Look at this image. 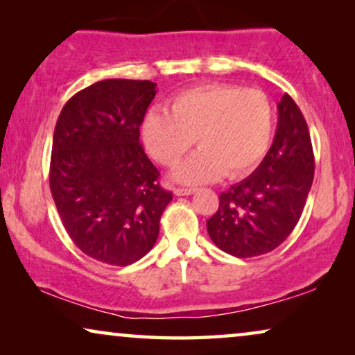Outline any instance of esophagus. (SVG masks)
<instances>
[{
  "instance_id": "1",
  "label": "esophagus",
  "mask_w": 355,
  "mask_h": 355,
  "mask_svg": "<svg viewBox=\"0 0 355 355\" xmlns=\"http://www.w3.org/2000/svg\"><path fill=\"white\" fill-rule=\"evenodd\" d=\"M196 191H193V189H191V187H176L174 189V196H178V197H181V196H191V193H193Z\"/></svg>"
}]
</instances>
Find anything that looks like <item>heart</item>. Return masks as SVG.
<instances>
[{
	"mask_svg": "<svg viewBox=\"0 0 355 355\" xmlns=\"http://www.w3.org/2000/svg\"><path fill=\"white\" fill-rule=\"evenodd\" d=\"M168 110L145 114L142 139L153 159L174 166L193 137L200 148L174 169L184 184L211 182L226 173L241 178L254 169L268 150L273 132V106L260 90L207 84L179 92Z\"/></svg>",
	"mask_w": 355,
	"mask_h": 355,
	"instance_id": "heart-1",
	"label": "heart"
}]
</instances>
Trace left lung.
<instances>
[{
    "mask_svg": "<svg viewBox=\"0 0 355 355\" xmlns=\"http://www.w3.org/2000/svg\"><path fill=\"white\" fill-rule=\"evenodd\" d=\"M309 128L288 94L278 103V128L268 153L244 181L220 196L207 231L226 254L249 259L283 244L297 225L313 182Z\"/></svg>",
    "mask_w": 355,
    "mask_h": 355,
    "instance_id": "1",
    "label": "left lung"
}]
</instances>
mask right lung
<instances>
[{"label":"right lung","instance_id":"add662e5","mask_svg":"<svg viewBox=\"0 0 355 355\" xmlns=\"http://www.w3.org/2000/svg\"><path fill=\"white\" fill-rule=\"evenodd\" d=\"M155 95L150 80H100L71 96L58 118L53 200L74 244L103 263L125 266L147 255L173 200L139 142Z\"/></svg>","mask_w":355,"mask_h":355}]
</instances>
